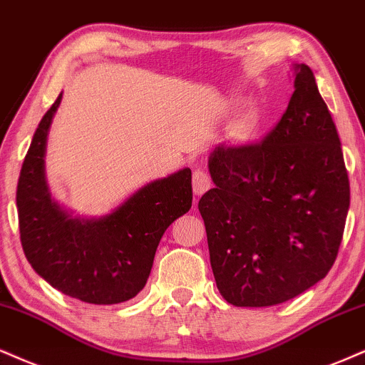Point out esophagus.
Instances as JSON below:
<instances>
[{
  "label": "esophagus",
  "instance_id": "esophagus-1",
  "mask_svg": "<svg viewBox=\"0 0 365 365\" xmlns=\"http://www.w3.org/2000/svg\"><path fill=\"white\" fill-rule=\"evenodd\" d=\"M211 187V179L210 175L205 173V170L197 169L195 174H192V191H195L196 196L205 195Z\"/></svg>",
  "mask_w": 365,
  "mask_h": 365
}]
</instances>
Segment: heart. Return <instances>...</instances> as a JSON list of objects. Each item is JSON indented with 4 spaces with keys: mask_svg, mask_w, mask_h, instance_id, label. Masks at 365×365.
I'll use <instances>...</instances> for the list:
<instances>
[{
    "mask_svg": "<svg viewBox=\"0 0 365 365\" xmlns=\"http://www.w3.org/2000/svg\"><path fill=\"white\" fill-rule=\"evenodd\" d=\"M260 127H262V113H260L257 108H249V110H245L240 115V118L235 123V128H233L232 133L233 140L238 143L250 142L257 135Z\"/></svg>",
    "mask_w": 365,
    "mask_h": 365,
    "instance_id": "heart-1",
    "label": "heart"
}]
</instances>
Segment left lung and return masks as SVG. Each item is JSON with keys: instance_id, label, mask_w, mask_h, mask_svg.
Segmentation results:
<instances>
[{"instance_id": "obj_1", "label": "left lung", "mask_w": 365, "mask_h": 365, "mask_svg": "<svg viewBox=\"0 0 365 365\" xmlns=\"http://www.w3.org/2000/svg\"><path fill=\"white\" fill-rule=\"evenodd\" d=\"M277 127L257 145H218L201 196L210 262L233 307H274L317 284L334 265L350 206L335 123L308 66Z\"/></svg>"}]
</instances>
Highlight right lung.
<instances>
[{"label": "right lung", "mask_w": 365, "mask_h": 365, "mask_svg": "<svg viewBox=\"0 0 365 365\" xmlns=\"http://www.w3.org/2000/svg\"><path fill=\"white\" fill-rule=\"evenodd\" d=\"M58 94L21 165L16 210L25 257L52 287L89 304H118L143 289L162 235L192 205L191 169L147 182L103 217H78L52 196L45 175Z\"/></svg>", "instance_id": "right-lung-1"}]
</instances>
